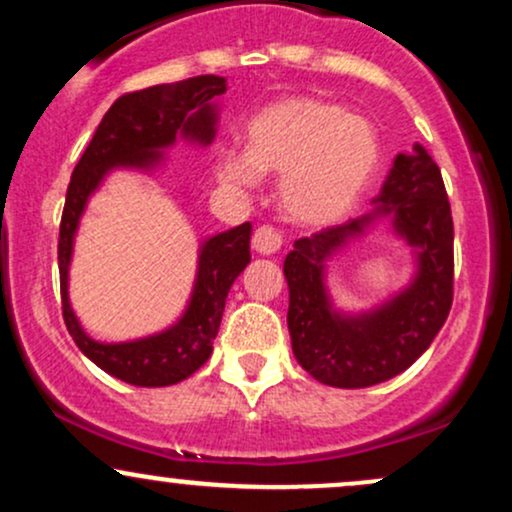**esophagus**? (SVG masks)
Listing matches in <instances>:
<instances>
[{
    "mask_svg": "<svg viewBox=\"0 0 512 512\" xmlns=\"http://www.w3.org/2000/svg\"><path fill=\"white\" fill-rule=\"evenodd\" d=\"M252 248L260 255H274L281 248V233L274 231L272 226H260L252 233Z\"/></svg>",
    "mask_w": 512,
    "mask_h": 512,
    "instance_id": "esophagus-1",
    "label": "esophagus"
}]
</instances>
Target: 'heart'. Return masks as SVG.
I'll use <instances>...</instances> for the list:
<instances>
[{
    "label": "heart",
    "mask_w": 512,
    "mask_h": 512,
    "mask_svg": "<svg viewBox=\"0 0 512 512\" xmlns=\"http://www.w3.org/2000/svg\"><path fill=\"white\" fill-rule=\"evenodd\" d=\"M383 144L373 122L313 96L267 103L245 127V149L216 151V178L250 192L279 173V209L301 228L344 221L373 182Z\"/></svg>",
    "instance_id": "1"
}]
</instances>
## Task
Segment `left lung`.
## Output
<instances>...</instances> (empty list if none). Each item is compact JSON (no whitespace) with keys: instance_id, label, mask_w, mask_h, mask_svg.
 <instances>
[{"instance_id":"obj_1","label":"left lung","mask_w":512,"mask_h":512,"mask_svg":"<svg viewBox=\"0 0 512 512\" xmlns=\"http://www.w3.org/2000/svg\"><path fill=\"white\" fill-rule=\"evenodd\" d=\"M373 204L358 219L296 240L284 260L293 356L315 380L346 390L385 383L407 370L436 339L452 305L450 202L424 146L397 154ZM380 220L415 252L417 272L373 311L342 314L326 291V262Z\"/></svg>"}]
</instances>
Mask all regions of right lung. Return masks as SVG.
I'll return each instance as SVG.
<instances>
[{"mask_svg": "<svg viewBox=\"0 0 512 512\" xmlns=\"http://www.w3.org/2000/svg\"><path fill=\"white\" fill-rule=\"evenodd\" d=\"M223 93H226V79L204 74L120 96L103 115L67 187L60 245H57L64 325L84 356L105 373L129 385H175L190 378L209 361L228 291L250 262L252 226L240 223L199 245L190 303L175 325L132 342L105 344L88 337L69 303V264H72L79 221L88 199L115 168L154 173L166 161L163 151L178 139L199 146L214 142L216 122H219L216 98Z\"/></svg>", "mask_w": 512, "mask_h": 512, "instance_id": "obj_1", "label": "right lung"}]
</instances>
